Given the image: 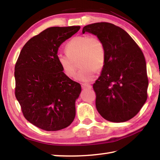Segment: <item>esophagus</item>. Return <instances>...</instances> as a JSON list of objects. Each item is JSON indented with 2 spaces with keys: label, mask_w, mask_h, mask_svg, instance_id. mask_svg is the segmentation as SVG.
<instances>
[{
  "label": "esophagus",
  "mask_w": 160,
  "mask_h": 160,
  "mask_svg": "<svg viewBox=\"0 0 160 160\" xmlns=\"http://www.w3.org/2000/svg\"><path fill=\"white\" fill-rule=\"evenodd\" d=\"M81 87H82V88L83 89V90H90V89H92V85H90V84H88V83L82 84Z\"/></svg>",
  "instance_id": "1"
}]
</instances>
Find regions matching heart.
Listing matches in <instances>:
<instances>
[{"instance_id": "obj_1", "label": "heart", "mask_w": 160, "mask_h": 160, "mask_svg": "<svg viewBox=\"0 0 160 160\" xmlns=\"http://www.w3.org/2000/svg\"><path fill=\"white\" fill-rule=\"evenodd\" d=\"M67 53H58L57 61L67 77L75 76L78 68L81 67L76 76L80 82L92 80L96 70L104 67L106 61L104 45L99 38L82 35L73 37L66 46Z\"/></svg>"}]
</instances>
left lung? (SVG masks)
I'll return each mask as SVG.
<instances>
[{
  "mask_svg": "<svg viewBox=\"0 0 160 160\" xmlns=\"http://www.w3.org/2000/svg\"><path fill=\"white\" fill-rule=\"evenodd\" d=\"M85 32L99 38L106 51L105 64L93 85L97 111L112 122L130 120L148 98L147 67L141 49L125 30L112 23L86 25Z\"/></svg>",
  "mask_w": 160,
  "mask_h": 160,
  "instance_id": "1",
  "label": "left lung"
}]
</instances>
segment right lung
<instances>
[{
	"mask_svg": "<svg viewBox=\"0 0 160 160\" xmlns=\"http://www.w3.org/2000/svg\"><path fill=\"white\" fill-rule=\"evenodd\" d=\"M80 28L45 29L26 43L15 64L16 99L27 120L44 131L63 129L75 118L81 86L63 73L57 53L62 43Z\"/></svg>",
	"mask_w": 160,
	"mask_h": 160,
	"instance_id": "obj_1",
	"label": "right lung"
}]
</instances>
